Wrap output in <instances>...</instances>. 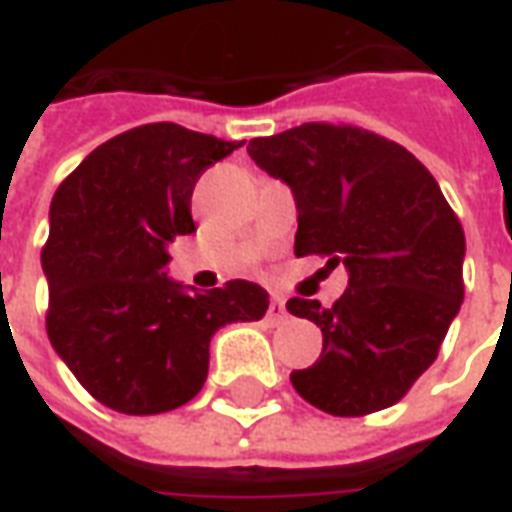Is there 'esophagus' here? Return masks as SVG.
Segmentation results:
<instances>
[{"label": "esophagus", "mask_w": 512, "mask_h": 512, "mask_svg": "<svg viewBox=\"0 0 512 512\" xmlns=\"http://www.w3.org/2000/svg\"><path fill=\"white\" fill-rule=\"evenodd\" d=\"M266 318L271 323H282V321H285V318H288V310H285V299H279V296H274V299H271V304H268Z\"/></svg>", "instance_id": "obj_1"}]
</instances>
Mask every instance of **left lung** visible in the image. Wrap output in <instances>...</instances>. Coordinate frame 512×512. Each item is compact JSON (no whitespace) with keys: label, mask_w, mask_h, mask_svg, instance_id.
Returning a JSON list of instances; mask_svg holds the SVG:
<instances>
[{"label":"left lung","mask_w":512,"mask_h":512,"mask_svg":"<svg viewBox=\"0 0 512 512\" xmlns=\"http://www.w3.org/2000/svg\"><path fill=\"white\" fill-rule=\"evenodd\" d=\"M246 150L296 197V257L348 268L332 307L288 301L323 332L321 359L290 384L334 417L395 406L436 362L463 301L466 238L439 183L403 145L345 123H304Z\"/></svg>","instance_id":"obj_1"}]
</instances>
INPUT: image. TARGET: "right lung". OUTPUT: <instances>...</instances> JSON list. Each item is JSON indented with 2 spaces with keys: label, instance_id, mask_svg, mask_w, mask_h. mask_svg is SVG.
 I'll return each mask as SVG.
<instances>
[{
  "label": "right lung",
  "instance_id": "add662e5",
  "mask_svg": "<svg viewBox=\"0 0 512 512\" xmlns=\"http://www.w3.org/2000/svg\"><path fill=\"white\" fill-rule=\"evenodd\" d=\"M241 145L147 123L95 147L54 194L40 252L46 332L106 408L147 417L189 403L208 378L213 332L266 315L268 293L255 282L183 293L167 277V246L194 233L197 180Z\"/></svg>",
  "mask_w": 512,
  "mask_h": 512
}]
</instances>
